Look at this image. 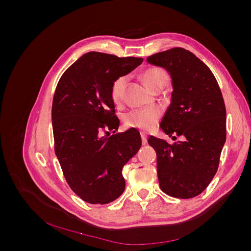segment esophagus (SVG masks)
<instances>
[{
    "instance_id": "esophagus-1",
    "label": "esophagus",
    "mask_w": 251,
    "mask_h": 251,
    "mask_svg": "<svg viewBox=\"0 0 251 251\" xmlns=\"http://www.w3.org/2000/svg\"><path fill=\"white\" fill-rule=\"evenodd\" d=\"M141 140H142V144L143 146H146L147 142H148V135L144 133V132H141Z\"/></svg>"
}]
</instances>
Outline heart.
Instances as JSON below:
<instances>
[{
  "mask_svg": "<svg viewBox=\"0 0 251 251\" xmlns=\"http://www.w3.org/2000/svg\"><path fill=\"white\" fill-rule=\"evenodd\" d=\"M142 79L147 87L154 91L156 89H162L168 83L169 76L161 68H150L142 73ZM127 77L120 76L114 80L111 87V98L112 100L118 103L123 100L125 90L126 87ZM160 110L157 108H146V109H137L133 110L126 114V124L127 126L140 128L143 131H149L155 127L159 118H160Z\"/></svg>",
  "mask_w": 251,
  "mask_h": 251,
  "instance_id": "heart-1",
  "label": "heart"
}]
</instances>
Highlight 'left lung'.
<instances>
[{"mask_svg": "<svg viewBox=\"0 0 251 251\" xmlns=\"http://www.w3.org/2000/svg\"><path fill=\"white\" fill-rule=\"evenodd\" d=\"M172 78L171 103L160 126L173 139L169 144L151 136L157 154V174L162 192L175 198L200 195L217 173L226 140V110L221 90L209 68L191 51L173 48L147 58Z\"/></svg>", "mask_w": 251, "mask_h": 251, "instance_id": "obj_1", "label": "left lung"}]
</instances>
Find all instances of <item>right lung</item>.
Returning <instances> with one entry per match:
<instances>
[{
	"mask_svg": "<svg viewBox=\"0 0 251 251\" xmlns=\"http://www.w3.org/2000/svg\"><path fill=\"white\" fill-rule=\"evenodd\" d=\"M143 62L88 52L60 77L52 103L55 154L65 178L79 198L91 204L116 200L126 188L123 168L141 147L135 128L107 137L118 130L111 98L114 80Z\"/></svg>",
	"mask_w": 251,
	"mask_h": 251,
	"instance_id": "right-lung-1",
	"label": "right lung"
}]
</instances>
